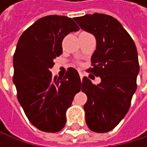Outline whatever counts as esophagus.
<instances>
[{"label": "esophagus", "instance_id": "1", "mask_svg": "<svg viewBox=\"0 0 147 147\" xmlns=\"http://www.w3.org/2000/svg\"><path fill=\"white\" fill-rule=\"evenodd\" d=\"M79 76H80V78H81V80H83V78H84V74L82 72H79Z\"/></svg>", "mask_w": 147, "mask_h": 147}]
</instances>
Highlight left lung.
<instances>
[{
  "instance_id": "1",
  "label": "left lung",
  "mask_w": 147,
  "mask_h": 147,
  "mask_svg": "<svg viewBox=\"0 0 147 147\" xmlns=\"http://www.w3.org/2000/svg\"><path fill=\"white\" fill-rule=\"evenodd\" d=\"M74 20L96 38L88 70L101 81L93 84L84 77L81 89L87 95L84 106L86 122L95 132L113 129L127 114L137 90L139 64L136 45L123 25L113 16L94 13Z\"/></svg>"
}]
</instances>
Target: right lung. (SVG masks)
Here are the masks:
<instances>
[{
    "mask_svg": "<svg viewBox=\"0 0 147 147\" xmlns=\"http://www.w3.org/2000/svg\"><path fill=\"white\" fill-rule=\"evenodd\" d=\"M79 27L64 16H47L37 20L18 39L13 57L18 99L31 123L46 132H57L66 123V110L81 90L74 68L63 77H53L54 59L63 54L61 42Z\"/></svg>",
    "mask_w": 147,
    "mask_h": 147,
    "instance_id": "add662e5",
    "label": "right lung"
}]
</instances>
